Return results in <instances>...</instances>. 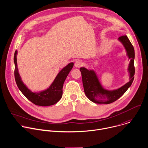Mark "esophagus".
<instances>
[{"mask_svg":"<svg viewBox=\"0 0 148 148\" xmlns=\"http://www.w3.org/2000/svg\"><path fill=\"white\" fill-rule=\"evenodd\" d=\"M82 62L80 61V60H77L75 62V64H74V66L75 67L77 68H79L81 66H82Z\"/></svg>","mask_w":148,"mask_h":148,"instance_id":"34e87169","label":"esophagus"}]
</instances>
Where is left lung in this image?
I'll return each instance as SVG.
<instances>
[{"instance_id": "1", "label": "left lung", "mask_w": 148, "mask_h": 148, "mask_svg": "<svg viewBox=\"0 0 148 148\" xmlns=\"http://www.w3.org/2000/svg\"><path fill=\"white\" fill-rule=\"evenodd\" d=\"M118 40L123 45L127 56L130 60L127 69L130 78L127 83L117 89H107L101 84L95 70L84 67L79 69L85 93L90 101L95 103L109 104L114 102L127 90L133 82L135 74L134 48L127 35L120 36Z\"/></svg>"}]
</instances>
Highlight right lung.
<instances>
[{
  "label": "right lung",
  "instance_id": "add662e5",
  "mask_svg": "<svg viewBox=\"0 0 148 148\" xmlns=\"http://www.w3.org/2000/svg\"><path fill=\"white\" fill-rule=\"evenodd\" d=\"M17 52L16 50L14 56V76L17 85L22 93L29 101L38 106H48L58 102L63 95V84L73 67L74 63L71 62L63 67L58 74L52 83L47 88L38 92H32L24 84L18 73L17 63Z\"/></svg>",
  "mask_w": 148,
  "mask_h": 148
}]
</instances>
